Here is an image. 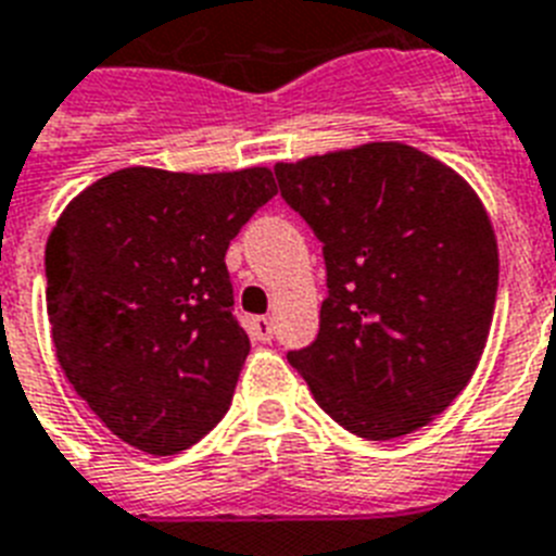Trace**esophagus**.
I'll return each instance as SVG.
<instances>
[{
  "label": "esophagus",
  "mask_w": 556,
  "mask_h": 556,
  "mask_svg": "<svg viewBox=\"0 0 556 556\" xmlns=\"http://www.w3.org/2000/svg\"><path fill=\"white\" fill-rule=\"evenodd\" d=\"M250 329H252V338H255V341H261V343L273 341V320L269 318H252Z\"/></svg>",
  "instance_id": "1"
}]
</instances>
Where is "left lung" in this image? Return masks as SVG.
<instances>
[{
  "label": "left lung",
  "instance_id": "left-lung-1",
  "mask_svg": "<svg viewBox=\"0 0 556 556\" xmlns=\"http://www.w3.org/2000/svg\"><path fill=\"white\" fill-rule=\"evenodd\" d=\"M324 244L320 332L289 352L334 424L366 440L415 432L475 375L497 301V238L469 181L401 141L275 164Z\"/></svg>",
  "mask_w": 556,
  "mask_h": 556
}]
</instances>
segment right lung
<instances>
[{"mask_svg":"<svg viewBox=\"0 0 556 556\" xmlns=\"http://www.w3.org/2000/svg\"><path fill=\"white\" fill-rule=\"evenodd\" d=\"M275 192L267 167H124L59 215L45 247L56 361L124 443L178 454L229 409L250 338L224 255Z\"/></svg>","mask_w":556,"mask_h":556,"instance_id":"right-lung-1","label":"right lung"}]
</instances>
